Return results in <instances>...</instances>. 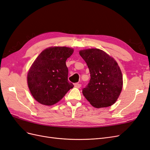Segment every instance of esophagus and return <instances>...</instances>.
Returning a JSON list of instances; mask_svg holds the SVG:
<instances>
[{
    "instance_id": "obj_1",
    "label": "esophagus",
    "mask_w": 150,
    "mask_h": 150,
    "mask_svg": "<svg viewBox=\"0 0 150 150\" xmlns=\"http://www.w3.org/2000/svg\"><path fill=\"white\" fill-rule=\"evenodd\" d=\"M81 86V84H79V83H76L74 84V87L76 88H79Z\"/></svg>"
}]
</instances>
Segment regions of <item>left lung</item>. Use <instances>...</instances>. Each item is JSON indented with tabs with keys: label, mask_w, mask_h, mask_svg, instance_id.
<instances>
[{
	"label": "left lung",
	"mask_w": 150,
	"mask_h": 150,
	"mask_svg": "<svg viewBox=\"0 0 150 150\" xmlns=\"http://www.w3.org/2000/svg\"><path fill=\"white\" fill-rule=\"evenodd\" d=\"M80 56L86 62L91 79L83 94L96 108L115 104L122 88V75L117 62L103 50L93 48L81 50Z\"/></svg>",
	"instance_id": "8db88e82"
}]
</instances>
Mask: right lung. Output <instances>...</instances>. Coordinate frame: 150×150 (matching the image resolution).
<instances>
[{"label":"right lung","instance_id":"right-lung-1","mask_svg":"<svg viewBox=\"0 0 150 150\" xmlns=\"http://www.w3.org/2000/svg\"><path fill=\"white\" fill-rule=\"evenodd\" d=\"M74 49L65 46L49 47L42 51L32 64L27 81L30 92L40 104L52 106L74 87L67 79L66 61Z\"/></svg>","mask_w":150,"mask_h":150}]
</instances>
